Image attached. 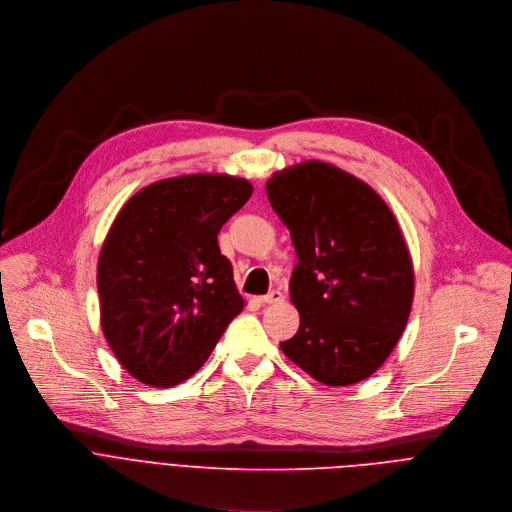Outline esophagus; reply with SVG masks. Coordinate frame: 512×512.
<instances>
[{
  "label": "esophagus",
  "mask_w": 512,
  "mask_h": 512,
  "mask_svg": "<svg viewBox=\"0 0 512 512\" xmlns=\"http://www.w3.org/2000/svg\"><path fill=\"white\" fill-rule=\"evenodd\" d=\"M282 298H284V294H282L280 290H270L268 294L260 296V302H264V304H274V302H280Z\"/></svg>",
  "instance_id": "obj_1"
}]
</instances>
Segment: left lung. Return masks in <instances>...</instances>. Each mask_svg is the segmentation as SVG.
<instances>
[{
    "instance_id": "left-lung-1",
    "label": "left lung",
    "mask_w": 512,
    "mask_h": 512,
    "mask_svg": "<svg viewBox=\"0 0 512 512\" xmlns=\"http://www.w3.org/2000/svg\"><path fill=\"white\" fill-rule=\"evenodd\" d=\"M266 195L298 258L290 300L300 327L280 349L331 387L371 377L414 302V264L393 212L365 181L315 159L276 171Z\"/></svg>"
}]
</instances>
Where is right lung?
Returning <instances> with one entry per match:
<instances>
[{
  "instance_id": "add662e5",
  "label": "right lung",
  "mask_w": 512,
  "mask_h": 512,
  "mask_svg": "<svg viewBox=\"0 0 512 512\" xmlns=\"http://www.w3.org/2000/svg\"><path fill=\"white\" fill-rule=\"evenodd\" d=\"M252 191L248 179L226 173L169 177L117 214L96 266L100 327L141 383L171 387L191 377L244 309L218 234Z\"/></svg>"
}]
</instances>
